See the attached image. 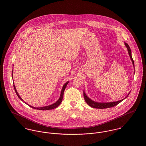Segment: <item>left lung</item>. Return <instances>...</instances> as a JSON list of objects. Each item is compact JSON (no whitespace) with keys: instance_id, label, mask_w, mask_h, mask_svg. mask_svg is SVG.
I'll use <instances>...</instances> for the list:
<instances>
[{"instance_id":"8db88e82","label":"left lung","mask_w":146,"mask_h":146,"mask_svg":"<svg viewBox=\"0 0 146 146\" xmlns=\"http://www.w3.org/2000/svg\"><path fill=\"white\" fill-rule=\"evenodd\" d=\"M125 45L126 46V47L127 48L128 50V52H129V55L130 58L132 61V63L133 64V65H134V61L133 59L132 58L131 56V50L129 46L128 45V44L125 43ZM83 96L84 97V100L85 101L87 102V104L90 106L91 107L93 108H96V109H106V108H112L113 106H115L116 105H117V104H119L120 102H121L123 100H124V99L120 100L119 101H116V102H108V103H98L92 100H91L90 98H89L87 96V95H86V94L84 93V92H83Z\"/></svg>"}]
</instances>
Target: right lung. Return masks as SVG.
Wrapping results in <instances>:
<instances>
[{"mask_svg":"<svg viewBox=\"0 0 146 146\" xmlns=\"http://www.w3.org/2000/svg\"><path fill=\"white\" fill-rule=\"evenodd\" d=\"M12 77H13V72H12ZM12 78H13V77H12ZM68 83V82H66L65 84H64V85L63 86V88H62V92H61V94H60V98H59V100H58L55 103H54V104H52V105H49V106H45V107H41V108H34V107L31 106H30V105H28V104H27V105H28L30 107H31V108H33L35 109H37V110H51V109H55V108H57V107L61 104V102H62V101L63 97V95H64V90H65L66 86V85H67ZM13 87H14V88H15V92H16V93L17 96L19 98L20 100H21L22 101H23V102H25V104H26V103L22 100V98H21V97L19 96L18 94V92H17V91L16 89V87H15V85H13Z\"/></svg>","mask_w":146,"mask_h":146,"instance_id":"1","label":"right lung"}]
</instances>
